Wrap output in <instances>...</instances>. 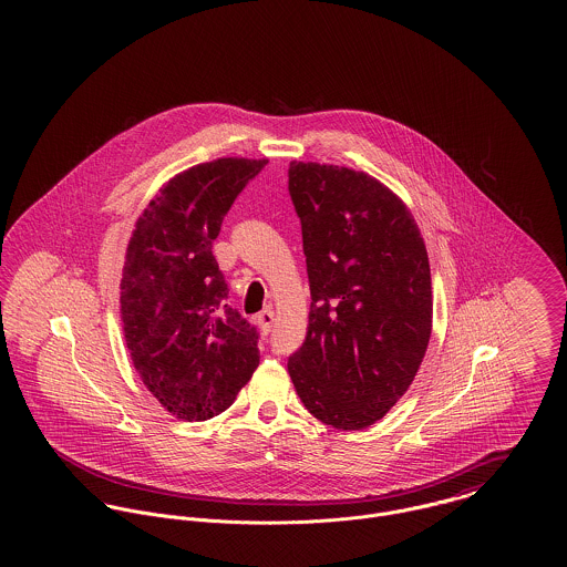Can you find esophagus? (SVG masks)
Instances as JSON below:
<instances>
[{"label": "esophagus", "mask_w": 567, "mask_h": 567, "mask_svg": "<svg viewBox=\"0 0 567 567\" xmlns=\"http://www.w3.org/2000/svg\"><path fill=\"white\" fill-rule=\"evenodd\" d=\"M257 323H259L264 333H270L271 324H274V310L266 308L264 312H259V315H257Z\"/></svg>", "instance_id": "34e87169"}]
</instances>
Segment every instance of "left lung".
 <instances>
[{
    "mask_svg": "<svg viewBox=\"0 0 567 567\" xmlns=\"http://www.w3.org/2000/svg\"><path fill=\"white\" fill-rule=\"evenodd\" d=\"M289 193L312 296L289 377L315 419L359 432L402 400L427 351V248L402 197L365 172L291 162Z\"/></svg>",
    "mask_w": 567,
    "mask_h": 567,
    "instance_id": "obj_1",
    "label": "left lung"
}]
</instances>
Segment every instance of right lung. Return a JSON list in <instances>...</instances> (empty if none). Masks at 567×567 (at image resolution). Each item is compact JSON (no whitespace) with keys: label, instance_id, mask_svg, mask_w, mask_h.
I'll return each instance as SVG.
<instances>
[{"label":"right lung","instance_id":"right-lung-1","mask_svg":"<svg viewBox=\"0 0 567 567\" xmlns=\"http://www.w3.org/2000/svg\"><path fill=\"white\" fill-rule=\"evenodd\" d=\"M266 163L220 157L172 176L127 244L121 278L127 351L144 386L181 421L225 412L259 365L255 327L225 303L213 243Z\"/></svg>","mask_w":567,"mask_h":567}]
</instances>
